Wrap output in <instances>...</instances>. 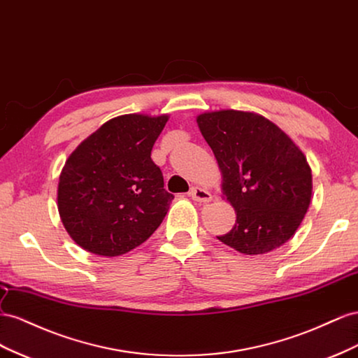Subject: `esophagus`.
<instances>
[{"label":"esophagus","mask_w":358,"mask_h":358,"mask_svg":"<svg viewBox=\"0 0 358 358\" xmlns=\"http://www.w3.org/2000/svg\"><path fill=\"white\" fill-rule=\"evenodd\" d=\"M189 195L193 201H198V202H202V203H207L213 199L211 193L207 189H202V187H198V186L192 187L190 192H189Z\"/></svg>","instance_id":"1"}]
</instances>
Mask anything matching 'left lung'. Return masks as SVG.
Returning <instances> with one entry per match:
<instances>
[{"label":"left lung","mask_w":358,"mask_h":358,"mask_svg":"<svg viewBox=\"0 0 358 358\" xmlns=\"http://www.w3.org/2000/svg\"><path fill=\"white\" fill-rule=\"evenodd\" d=\"M196 122L222 171L223 196L237 213L234 228L217 238L244 255L280 248L312 199V171L301 150L255 112H203Z\"/></svg>","instance_id":"left-lung-1"}]
</instances>
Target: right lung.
Returning <instances> with one entry per match:
<instances>
[{
  "instance_id": "right-lung-1",
  "label": "right lung",
  "mask_w": 358,
  "mask_h": 358,
  "mask_svg": "<svg viewBox=\"0 0 358 358\" xmlns=\"http://www.w3.org/2000/svg\"><path fill=\"white\" fill-rule=\"evenodd\" d=\"M168 115H120L80 142L58 182V213L73 241L100 257H120L151 237L169 210L151 150Z\"/></svg>"
}]
</instances>
